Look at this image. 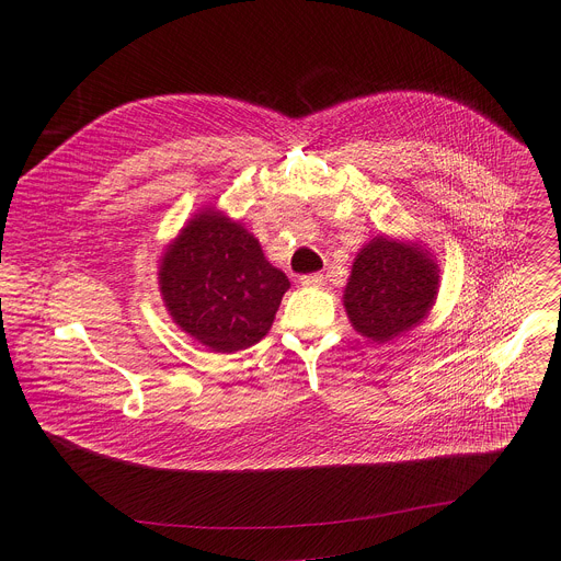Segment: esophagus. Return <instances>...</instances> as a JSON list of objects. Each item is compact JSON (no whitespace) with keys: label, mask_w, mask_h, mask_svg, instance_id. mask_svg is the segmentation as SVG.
<instances>
[{"label":"esophagus","mask_w":561,"mask_h":561,"mask_svg":"<svg viewBox=\"0 0 561 561\" xmlns=\"http://www.w3.org/2000/svg\"><path fill=\"white\" fill-rule=\"evenodd\" d=\"M300 284L307 286V288H320L322 284H325V277L318 275V273H313V275H302V277H300Z\"/></svg>","instance_id":"1"}]
</instances>
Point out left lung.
Masks as SVG:
<instances>
[{
	"instance_id": "obj_1",
	"label": "left lung",
	"mask_w": 561,
	"mask_h": 561,
	"mask_svg": "<svg viewBox=\"0 0 561 561\" xmlns=\"http://www.w3.org/2000/svg\"><path fill=\"white\" fill-rule=\"evenodd\" d=\"M438 263L423 241L379 233L352 261L343 307L357 334L389 343L419 328L438 296Z\"/></svg>"
}]
</instances>
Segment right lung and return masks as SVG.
I'll list each match as a JSON object with an SVG mask.
<instances>
[{
  "instance_id": "right-lung-1",
  "label": "right lung",
  "mask_w": 561,
  "mask_h": 561,
  "mask_svg": "<svg viewBox=\"0 0 561 561\" xmlns=\"http://www.w3.org/2000/svg\"><path fill=\"white\" fill-rule=\"evenodd\" d=\"M288 288V277L263 256L256 236L216 206L199 209L159 259L168 316L220 355L268 334Z\"/></svg>"
}]
</instances>
